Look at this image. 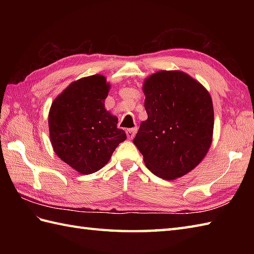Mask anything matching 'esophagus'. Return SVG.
<instances>
[{"instance_id": "obj_1", "label": "esophagus", "mask_w": 254, "mask_h": 254, "mask_svg": "<svg viewBox=\"0 0 254 254\" xmlns=\"http://www.w3.org/2000/svg\"><path fill=\"white\" fill-rule=\"evenodd\" d=\"M137 132V127H133V128H127V136L128 139H132L134 136H135V134Z\"/></svg>"}]
</instances>
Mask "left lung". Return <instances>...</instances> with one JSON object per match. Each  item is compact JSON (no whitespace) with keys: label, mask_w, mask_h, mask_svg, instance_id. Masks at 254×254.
Returning a JSON list of instances; mask_svg holds the SVG:
<instances>
[{"label":"left lung","mask_w":254,"mask_h":254,"mask_svg":"<svg viewBox=\"0 0 254 254\" xmlns=\"http://www.w3.org/2000/svg\"><path fill=\"white\" fill-rule=\"evenodd\" d=\"M143 90L148 118L133 143L154 175L166 180L185 176L201 163L212 143V98L201 84L180 71L153 74Z\"/></svg>","instance_id":"8db88e82"}]
</instances>
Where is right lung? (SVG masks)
<instances>
[{
	"label": "right lung",
	"mask_w": 254,
	"mask_h": 254,
	"mask_svg": "<svg viewBox=\"0 0 254 254\" xmlns=\"http://www.w3.org/2000/svg\"><path fill=\"white\" fill-rule=\"evenodd\" d=\"M109 85L102 75L72 83L53 101L50 138L56 154L76 171L89 175L109 161L127 134L105 109Z\"/></svg>",
	"instance_id": "1"
}]
</instances>
